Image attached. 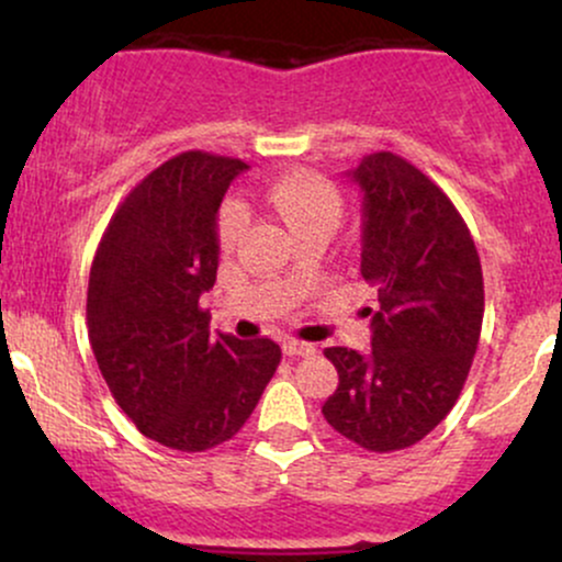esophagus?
<instances>
[{
    "instance_id": "obj_1",
    "label": "esophagus",
    "mask_w": 562,
    "mask_h": 562,
    "mask_svg": "<svg viewBox=\"0 0 562 562\" xmlns=\"http://www.w3.org/2000/svg\"><path fill=\"white\" fill-rule=\"evenodd\" d=\"M282 351H285L288 357H312L317 348L312 344H303V340H285V344H282Z\"/></svg>"
}]
</instances>
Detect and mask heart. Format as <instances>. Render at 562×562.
Listing matches in <instances>:
<instances>
[{
	"label": "heart",
	"mask_w": 562,
	"mask_h": 562,
	"mask_svg": "<svg viewBox=\"0 0 562 562\" xmlns=\"http://www.w3.org/2000/svg\"><path fill=\"white\" fill-rule=\"evenodd\" d=\"M267 203L285 218L293 235L308 227H325L335 232L340 216H344V200H340L338 187L330 179L308 171L288 173V177L269 184ZM245 224H248V216H245L243 205L237 200L224 203L216 222V235L224 250H232L243 240Z\"/></svg>",
	"instance_id": "obj_1"
}]
</instances>
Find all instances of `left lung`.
I'll use <instances>...</instances> for the list:
<instances>
[{
  "label": "left lung",
  "mask_w": 562,
  "mask_h": 562,
  "mask_svg": "<svg viewBox=\"0 0 562 562\" xmlns=\"http://www.w3.org/2000/svg\"><path fill=\"white\" fill-rule=\"evenodd\" d=\"M362 190V277L378 288L372 348H325L338 389L322 415L367 451L423 441L460 398L481 338L483 272L460 211L396 153L351 171Z\"/></svg>",
  "instance_id": "left-lung-1"
}]
</instances>
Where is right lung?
I'll use <instances>...</instances> for the list:
<instances>
[{
	"instance_id": "1",
	"label": "right lung",
	"mask_w": 562,
	"mask_h": 562,
	"mask_svg": "<svg viewBox=\"0 0 562 562\" xmlns=\"http://www.w3.org/2000/svg\"><path fill=\"white\" fill-rule=\"evenodd\" d=\"M240 158L179 153L128 192L89 272L97 367L139 434L205 451L243 428L272 380L274 340L209 330L200 295L218 269L216 214Z\"/></svg>"
}]
</instances>
